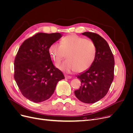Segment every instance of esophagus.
<instances>
[{"label": "esophagus", "instance_id": "obj_1", "mask_svg": "<svg viewBox=\"0 0 133 133\" xmlns=\"http://www.w3.org/2000/svg\"><path fill=\"white\" fill-rule=\"evenodd\" d=\"M65 78L66 79H71V76H70V75H65Z\"/></svg>", "mask_w": 133, "mask_h": 133}]
</instances>
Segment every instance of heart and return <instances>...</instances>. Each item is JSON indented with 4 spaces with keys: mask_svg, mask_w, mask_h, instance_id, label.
I'll return each instance as SVG.
<instances>
[{
    "mask_svg": "<svg viewBox=\"0 0 133 133\" xmlns=\"http://www.w3.org/2000/svg\"><path fill=\"white\" fill-rule=\"evenodd\" d=\"M49 54L55 64H59L65 58L66 60L57 65L65 73L77 70L83 72L89 69L94 63L96 55V48L90 40L70 34L63 38L60 45L52 43L48 49Z\"/></svg>",
    "mask_w": 133,
    "mask_h": 133,
    "instance_id": "heart-1",
    "label": "heart"
}]
</instances>
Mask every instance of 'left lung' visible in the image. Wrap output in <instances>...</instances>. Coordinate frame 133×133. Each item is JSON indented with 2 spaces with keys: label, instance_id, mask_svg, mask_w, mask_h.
<instances>
[{
  "label": "left lung",
  "instance_id": "1",
  "mask_svg": "<svg viewBox=\"0 0 133 133\" xmlns=\"http://www.w3.org/2000/svg\"><path fill=\"white\" fill-rule=\"evenodd\" d=\"M96 48L95 61L89 69L77 75L81 86L74 91L76 98L88 104L94 103L106 95L114 79V58L109 44L99 35L84 32Z\"/></svg>",
  "mask_w": 133,
  "mask_h": 133
}]
</instances>
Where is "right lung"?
<instances>
[{"label":"right lung","instance_id":"right-lung-1","mask_svg":"<svg viewBox=\"0 0 133 133\" xmlns=\"http://www.w3.org/2000/svg\"><path fill=\"white\" fill-rule=\"evenodd\" d=\"M62 36L37 33L19 48L14 60V79L23 95L31 102L41 103L50 98L58 82L65 78L54 66L48 51Z\"/></svg>","mask_w":133,"mask_h":133}]
</instances>
